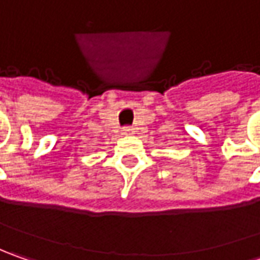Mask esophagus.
Wrapping results in <instances>:
<instances>
[{
  "mask_svg": "<svg viewBox=\"0 0 260 260\" xmlns=\"http://www.w3.org/2000/svg\"><path fill=\"white\" fill-rule=\"evenodd\" d=\"M121 133L124 136H132L135 133V128H132V127H124V128L121 130Z\"/></svg>",
  "mask_w": 260,
  "mask_h": 260,
  "instance_id": "obj_1",
  "label": "esophagus"
}]
</instances>
